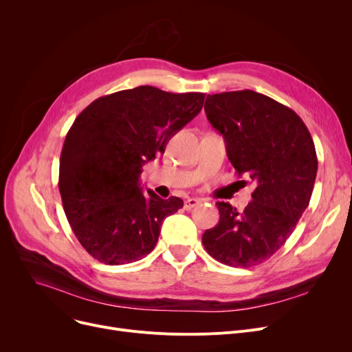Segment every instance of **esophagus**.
Masks as SVG:
<instances>
[{
	"label": "esophagus",
	"mask_w": 352,
	"mask_h": 352,
	"mask_svg": "<svg viewBox=\"0 0 352 352\" xmlns=\"http://www.w3.org/2000/svg\"><path fill=\"white\" fill-rule=\"evenodd\" d=\"M199 204V199H195V198H188L186 202H184V210H192L194 207H197Z\"/></svg>",
	"instance_id": "34e87169"
}]
</instances>
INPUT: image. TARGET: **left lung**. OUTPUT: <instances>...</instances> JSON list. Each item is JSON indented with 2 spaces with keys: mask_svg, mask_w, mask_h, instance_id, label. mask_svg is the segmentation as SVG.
I'll use <instances>...</instances> for the list:
<instances>
[{
  "mask_svg": "<svg viewBox=\"0 0 352 352\" xmlns=\"http://www.w3.org/2000/svg\"><path fill=\"white\" fill-rule=\"evenodd\" d=\"M204 109L238 175L250 177L256 188L243 211L217 202L219 223L204 232L202 244L218 263L250 268L285 244L308 207L316 145L295 111L252 89L207 96Z\"/></svg>",
  "mask_w": 352,
  "mask_h": 352,
  "instance_id": "left-lung-1",
  "label": "left lung"
}]
</instances>
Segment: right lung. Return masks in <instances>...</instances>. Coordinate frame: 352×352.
Masks as SVG:
<instances>
[{
	"mask_svg": "<svg viewBox=\"0 0 352 352\" xmlns=\"http://www.w3.org/2000/svg\"><path fill=\"white\" fill-rule=\"evenodd\" d=\"M206 94L141 85L92 101L76 118L60 157L58 188L68 223L85 251L108 265L141 260L162 221L182 208L140 187L146 161L201 111Z\"/></svg>",
	"mask_w": 352,
	"mask_h": 352,
	"instance_id": "add662e5",
	"label": "right lung"
}]
</instances>
